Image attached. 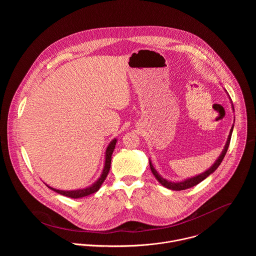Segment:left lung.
Listing matches in <instances>:
<instances>
[{
	"label": "left lung",
	"mask_w": 256,
	"mask_h": 256,
	"mask_svg": "<svg viewBox=\"0 0 256 256\" xmlns=\"http://www.w3.org/2000/svg\"><path fill=\"white\" fill-rule=\"evenodd\" d=\"M230 102H232V100H230ZM232 110L234 111L232 104ZM232 129H234V124H232V128H230V134H228L226 143V145L224 146V148H222V150L219 158H218L216 160V162L211 166V168H209L206 172H202V174H198V176H193V178H186V180H184L182 182H172L166 180V178H162V176L158 174V172L154 170V168L152 166V162H150V170H152V174L154 176V178H156V180L160 183L162 186H164V187L168 188V189H172V190H176V191L185 190V189H187V188H190V187H193V186L197 185L198 183H200L201 182H203L205 178H207L210 174H212L219 168L222 160H224V156H226V150H228V148L230 146V138H232Z\"/></svg>",
	"instance_id": "8db88e82"
}]
</instances>
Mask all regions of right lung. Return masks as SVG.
Instances as JSON below:
<instances>
[{
	"label": "right lung",
	"mask_w": 256,
	"mask_h": 256,
	"mask_svg": "<svg viewBox=\"0 0 256 256\" xmlns=\"http://www.w3.org/2000/svg\"><path fill=\"white\" fill-rule=\"evenodd\" d=\"M116 142L117 140L116 139H113L108 146L106 148V160H104V170H102V172L100 176V178L96 182L92 183L90 186H88L86 188H82V189H76V190H59V189H56V188H53L49 185H47L46 183V186L48 188H50L51 190L61 194V195H64V196H67V197H70V198H74V199H78V198H82V197H84V196H88V195H90L92 193H96V191L100 190L102 184L104 183V182L106 180L108 172H110V164H111V156H112V152L115 148V145H116Z\"/></svg>",
	"instance_id": "obj_1"
}]
</instances>
